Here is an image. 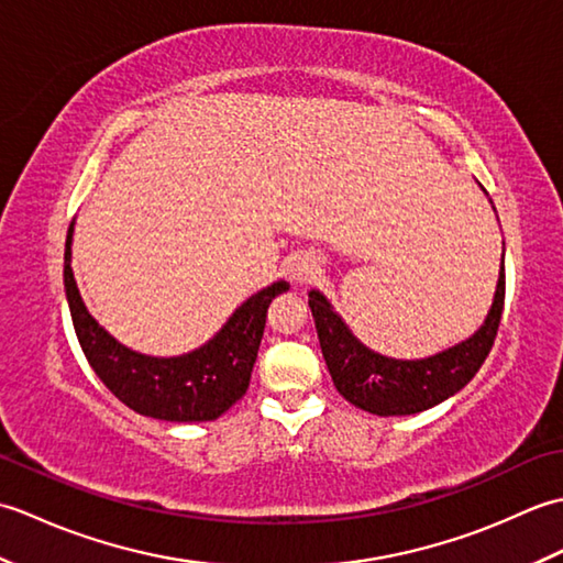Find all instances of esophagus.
Masks as SVG:
<instances>
[{
	"mask_svg": "<svg viewBox=\"0 0 563 563\" xmlns=\"http://www.w3.org/2000/svg\"><path fill=\"white\" fill-rule=\"evenodd\" d=\"M314 271H317V266L312 263V258H307V256H297V258H292V263H290V278H292L295 283L312 280Z\"/></svg>",
	"mask_w": 563,
	"mask_h": 563,
	"instance_id": "obj_1",
	"label": "esophagus"
}]
</instances>
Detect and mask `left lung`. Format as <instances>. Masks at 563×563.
Masks as SVG:
<instances>
[{"instance_id": "obj_1", "label": "left lung", "mask_w": 563, "mask_h": 563, "mask_svg": "<svg viewBox=\"0 0 563 563\" xmlns=\"http://www.w3.org/2000/svg\"><path fill=\"white\" fill-rule=\"evenodd\" d=\"M506 300V273L500 268L498 288L484 327L470 341L442 351L426 361H394L377 355L357 341L327 297L312 290L314 327L327 367L343 399L377 416H409L426 411L460 391L484 365L496 341Z\"/></svg>"}]
</instances>
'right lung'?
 <instances>
[{
    "label": "right lung",
    "instance_id": "add662e5",
    "mask_svg": "<svg viewBox=\"0 0 563 563\" xmlns=\"http://www.w3.org/2000/svg\"><path fill=\"white\" fill-rule=\"evenodd\" d=\"M71 224L65 242V290L71 324L93 373L135 413L159 421H214L249 389L258 345L266 329V309L275 295L290 290L278 280L236 309L222 331L202 349L178 357H150L111 339L84 307L71 275Z\"/></svg>",
    "mask_w": 563,
    "mask_h": 563
}]
</instances>
